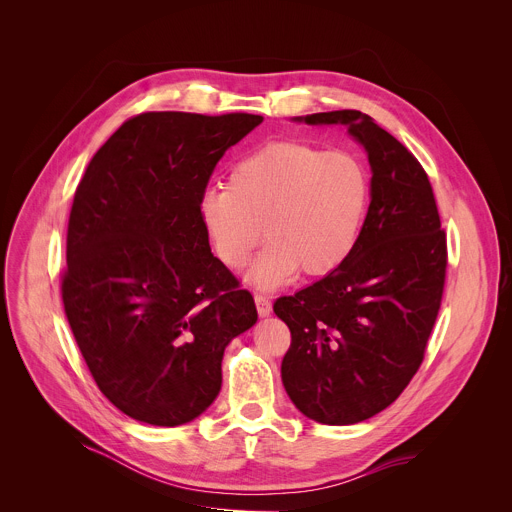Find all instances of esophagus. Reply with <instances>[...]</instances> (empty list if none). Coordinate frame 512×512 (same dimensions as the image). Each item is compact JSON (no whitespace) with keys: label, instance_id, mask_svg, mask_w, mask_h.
<instances>
[{"label":"esophagus","instance_id":"esophagus-1","mask_svg":"<svg viewBox=\"0 0 512 512\" xmlns=\"http://www.w3.org/2000/svg\"><path fill=\"white\" fill-rule=\"evenodd\" d=\"M255 304H257V312L259 316H269L271 314V300L263 294H255Z\"/></svg>","mask_w":512,"mask_h":512}]
</instances>
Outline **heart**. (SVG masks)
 Masks as SVG:
<instances>
[{
  "instance_id": "obj_1",
  "label": "heart",
  "mask_w": 512,
  "mask_h": 512,
  "mask_svg": "<svg viewBox=\"0 0 512 512\" xmlns=\"http://www.w3.org/2000/svg\"><path fill=\"white\" fill-rule=\"evenodd\" d=\"M369 200L371 174L356 154L281 139L229 168L225 188L202 196L200 221L231 269H243L265 235L249 281L271 289L298 269L326 275L340 267L356 247Z\"/></svg>"
}]
</instances>
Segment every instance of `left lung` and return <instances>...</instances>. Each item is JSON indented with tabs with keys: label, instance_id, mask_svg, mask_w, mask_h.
Listing matches in <instances>:
<instances>
[{
	"label": "left lung",
	"instance_id": "1",
	"mask_svg": "<svg viewBox=\"0 0 512 512\" xmlns=\"http://www.w3.org/2000/svg\"><path fill=\"white\" fill-rule=\"evenodd\" d=\"M304 121L342 123L364 145L371 204L348 259L275 300L291 332L281 381L306 417L350 425L389 407L419 371L442 306L448 243L427 172L401 141L354 109Z\"/></svg>",
	"mask_w": 512,
	"mask_h": 512
}]
</instances>
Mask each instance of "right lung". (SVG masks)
Returning a JSON list of instances; mask_svg holds the SVG:
<instances>
[{
	"label": "right lung",
	"mask_w": 512,
	"mask_h": 512,
	"mask_svg": "<svg viewBox=\"0 0 512 512\" xmlns=\"http://www.w3.org/2000/svg\"><path fill=\"white\" fill-rule=\"evenodd\" d=\"M261 115L150 111L89 162L72 200L64 314L101 393L160 427L198 417L227 344L257 322L251 291L210 253L200 200Z\"/></svg>",
	"instance_id": "1"
}]
</instances>
